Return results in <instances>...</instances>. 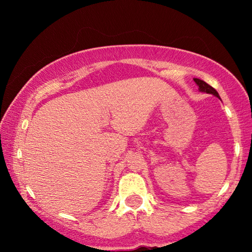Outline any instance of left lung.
Returning a JSON list of instances; mask_svg holds the SVG:
<instances>
[{
	"label": "left lung",
	"instance_id": "1",
	"mask_svg": "<svg viewBox=\"0 0 252 252\" xmlns=\"http://www.w3.org/2000/svg\"><path fill=\"white\" fill-rule=\"evenodd\" d=\"M194 81H195V84L198 86V91L199 92L206 93V94H212L213 96H216V97L221 99V98H220L219 94H218V92H217L213 87H211V86L206 84L205 81H203V80H201V79H197V78H194Z\"/></svg>",
	"mask_w": 252,
	"mask_h": 252
}]
</instances>
